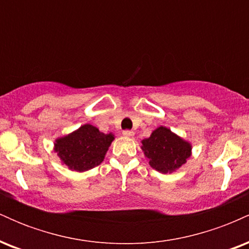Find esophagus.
<instances>
[{
	"label": "esophagus",
	"instance_id": "34e87169",
	"mask_svg": "<svg viewBox=\"0 0 249 249\" xmlns=\"http://www.w3.org/2000/svg\"><path fill=\"white\" fill-rule=\"evenodd\" d=\"M123 136L126 137V138H132L134 136V132L133 131H130V130H125L124 132H123Z\"/></svg>",
	"mask_w": 249,
	"mask_h": 249
}]
</instances>
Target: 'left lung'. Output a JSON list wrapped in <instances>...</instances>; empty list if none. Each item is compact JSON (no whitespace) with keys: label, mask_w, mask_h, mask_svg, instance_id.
I'll return each mask as SVG.
<instances>
[{"label":"left lung","mask_w":249,"mask_h":249,"mask_svg":"<svg viewBox=\"0 0 249 249\" xmlns=\"http://www.w3.org/2000/svg\"><path fill=\"white\" fill-rule=\"evenodd\" d=\"M142 144L148 164L160 173L174 172L192 154V145L165 126L156 128L148 138L142 139Z\"/></svg>","instance_id":"1"}]
</instances>
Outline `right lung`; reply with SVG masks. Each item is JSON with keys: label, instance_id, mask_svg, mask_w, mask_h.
Here are the masks:
<instances>
[{"label": "right lung", "instance_id": "obj_1", "mask_svg": "<svg viewBox=\"0 0 249 249\" xmlns=\"http://www.w3.org/2000/svg\"><path fill=\"white\" fill-rule=\"evenodd\" d=\"M113 139V133H103L93 125L84 124L73 132L57 138L53 150L69 170L85 172L104 160Z\"/></svg>", "mask_w": 249, "mask_h": 249}]
</instances>
